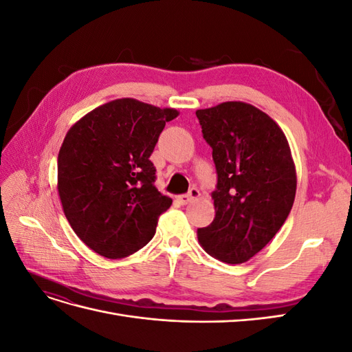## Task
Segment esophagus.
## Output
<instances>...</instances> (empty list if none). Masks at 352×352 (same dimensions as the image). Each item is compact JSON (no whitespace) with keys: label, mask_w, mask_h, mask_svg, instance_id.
Segmentation results:
<instances>
[{"label":"esophagus","mask_w":352,"mask_h":352,"mask_svg":"<svg viewBox=\"0 0 352 352\" xmlns=\"http://www.w3.org/2000/svg\"><path fill=\"white\" fill-rule=\"evenodd\" d=\"M198 197H199V190H198L197 188H190L188 194L179 195V197H177V201H179V204L186 206V204H189L190 201H194V199L198 198Z\"/></svg>","instance_id":"esophagus-1"}]
</instances>
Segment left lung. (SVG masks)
<instances>
[{
    "mask_svg": "<svg viewBox=\"0 0 352 352\" xmlns=\"http://www.w3.org/2000/svg\"><path fill=\"white\" fill-rule=\"evenodd\" d=\"M197 117L217 172L216 217L198 229V241L211 257L241 264L289 216L296 190L291 148L278 123L247 102H221Z\"/></svg>",
    "mask_w": 352,
    "mask_h": 352,
    "instance_id": "left-lung-1",
    "label": "left lung"
}]
</instances>
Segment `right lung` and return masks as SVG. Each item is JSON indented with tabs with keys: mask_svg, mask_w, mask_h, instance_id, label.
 <instances>
[{
	"mask_svg": "<svg viewBox=\"0 0 352 352\" xmlns=\"http://www.w3.org/2000/svg\"><path fill=\"white\" fill-rule=\"evenodd\" d=\"M177 114L133 98L114 100L82 117L63 141V211L82 242L102 257L123 258L145 247L158 216L172 206L154 185L150 157Z\"/></svg>",
	"mask_w": 352,
	"mask_h": 352,
	"instance_id": "obj_1",
	"label": "right lung"
}]
</instances>
